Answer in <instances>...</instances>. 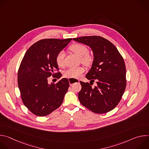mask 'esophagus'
Wrapping results in <instances>:
<instances>
[{
    "label": "esophagus",
    "mask_w": 149,
    "mask_h": 149,
    "mask_svg": "<svg viewBox=\"0 0 149 149\" xmlns=\"http://www.w3.org/2000/svg\"><path fill=\"white\" fill-rule=\"evenodd\" d=\"M69 80V83L70 86H72V85L75 83V82H79L78 79H68Z\"/></svg>",
    "instance_id": "obj_1"
}]
</instances>
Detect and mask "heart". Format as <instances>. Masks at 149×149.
Returning a JSON list of instances; mask_svg holds the SVG:
<instances>
[{"mask_svg":"<svg viewBox=\"0 0 149 149\" xmlns=\"http://www.w3.org/2000/svg\"><path fill=\"white\" fill-rule=\"evenodd\" d=\"M70 49L80 57L81 62L86 66H90L94 61V56L88 53V48L81 44H74L70 47ZM55 62L59 67L64 65V52L60 51L56 56ZM85 72L82 67L70 68L64 72V77L68 78H77Z\"/></svg>","mask_w":149,"mask_h":149,"instance_id":"obj_1","label":"heart"}]
</instances>
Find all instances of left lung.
<instances>
[{
    "label": "left lung",
    "instance_id": "left-lung-1",
    "mask_svg": "<svg viewBox=\"0 0 149 149\" xmlns=\"http://www.w3.org/2000/svg\"><path fill=\"white\" fill-rule=\"evenodd\" d=\"M73 40L89 46L94 53L93 65L86 77L97 86L80 81L78 93L81 104L97 114L113 110L120 102L126 87V68L124 59L116 47L101 36H87Z\"/></svg>",
    "mask_w": 149,
    "mask_h": 149
}]
</instances>
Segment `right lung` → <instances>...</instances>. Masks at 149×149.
Masks as SVG:
<instances>
[{
    "instance_id": "right-lung-1",
    "label": "right lung",
    "mask_w": 149,
    "mask_h": 149,
    "mask_svg": "<svg viewBox=\"0 0 149 149\" xmlns=\"http://www.w3.org/2000/svg\"><path fill=\"white\" fill-rule=\"evenodd\" d=\"M72 38L45 39L26 52L17 72V84L24 104L33 114L44 117L59 107L70 86L68 79L48 84V77L59 79L61 74L55 62L56 55ZM57 72L56 73V71Z\"/></svg>"
}]
</instances>
